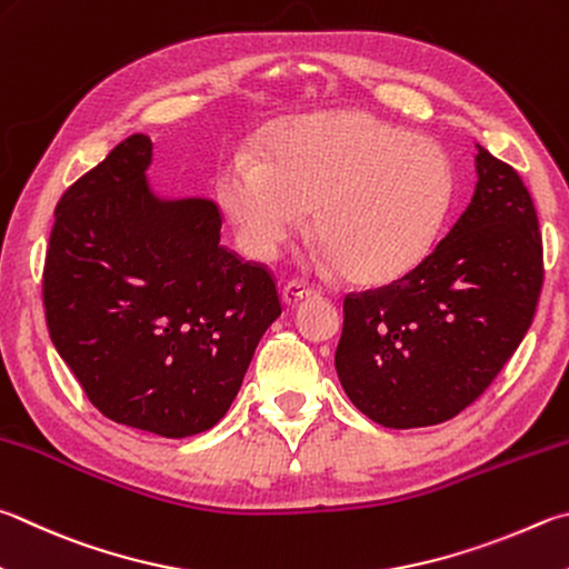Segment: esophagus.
Returning a JSON list of instances; mask_svg holds the SVG:
<instances>
[{"mask_svg": "<svg viewBox=\"0 0 569 569\" xmlns=\"http://www.w3.org/2000/svg\"><path fill=\"white\" fill-rule=\"evenodd\" d=\"M320 296V288L306 283V281H288L283 286V301L288 306H296L301 301H308V298H318Z\"/></svg>", "mask_w": 569, "mask_h": 569, "instance_id": "obj_1", "label": "esophagus"}]
</instances>
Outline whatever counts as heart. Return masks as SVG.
<instances>
[{"label": "heart", "instance_id": "b5f03b06", "mask_svg": "<svg viewBox=\"0 0 569 569\" xmlns=\"http://www.w3.org/2000/svg\"><path fill=\"white\" fill-rule=\"evenodd\" d=\"M216 196L243 251L273 261L306 226L356 283H388L432 249L452 199V169L436 141L366 111L278 127L261 161H221Z\"/></svg>", "mask_w": 569, "mask_h": 569}]
</instances>
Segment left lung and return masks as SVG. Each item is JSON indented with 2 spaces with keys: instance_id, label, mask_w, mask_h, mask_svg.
Listing matches in <instances>:
<instances>
[{
  "instance_id": "obj_1",
  "label": "left lung",
  "mask_w": 569,
  "mask_h": 569,
  "mask_svg": "<svg viewBox=\"0 0 569 569\" xmlns=\"http://www.w3.org/2000/svg\"><path fill=\"white\" fill-rule=\"evenodd\" d=\"M475 169L472 199L446 239L406 276L343 301L340 386L386 428L456 418L532 323L545 268L530 191L482 147Z\"/></svg>"
}]
</instances>
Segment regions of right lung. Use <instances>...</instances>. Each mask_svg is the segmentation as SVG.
I'll return each instance as SVG.
<instances>
[{"label":"right lung","mask_w":569,"mask_h":569,"mask_svg":"<svg viewBox=\"0 0 569 569\" xmlns=\"http://www.w3.org/2000/svg\"><path fill=\"white\" fill-rule=\"evenodd\" d=\"M151 139H123L61 196L41 278L47 328L91 406L189 438L219 422L281 316L263 263L221 246L213 201H161Z\"/></svg>","instance_id":"obj_1"}]
</instances>
